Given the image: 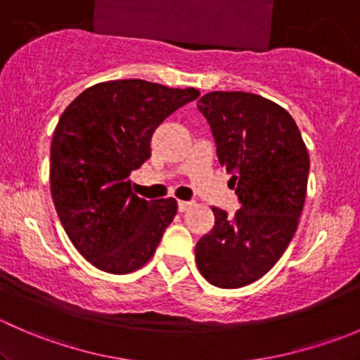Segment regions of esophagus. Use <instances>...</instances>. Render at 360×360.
Segmentation results:
<instances>
[{"label": "esophagus", "mask_w": 360, "mask_h": 360, "mask_svg": "<svg viewBox=\"0 0 360 360\" xmlns=\"http://www.w3.org/2000/svg\"><path fill=\"white\" fill-rule=\"evenodd\" d=\"M191 207H193V203L191 202H184V200L177 202V209H179V212H186V210L191 209Z\"/></svg>", "instance_id": "1"}]
</instances>
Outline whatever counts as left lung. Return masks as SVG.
<instances>
[{
    "instance_id": "left-lung-1",
    "label": "left lung",
    "mask_w": 360,
    "mask_h": 360,
    "mask_svg": "<svg viewBox=\"0 0 360 360\" xmlns=\"http://www.w3.org/2000/svg\"><path fill=\"white\" fill-rule=\"evenodd\" d=\"M230 174L240 209L212 207L214 228L195 248L207 282L237 289L263 277L296 233L307 197L310 157L292 116L249 92H209L198 101Z\"/></svg>"
}]
</instances>
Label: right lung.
<instances>
[{
	"label": "right lung",
	"instance_id": "1",
	"mask_svg": "<svg viewBox=\"0 0 360 360\" xmlns=\"http://www.w3.org/2000/svg\"><path fill=\"white\" fill-rule=\"evenodd\" d=\"M198 96L193 86L112 79L64 110L50 146V191L69 240L99 270L130 274L157 250L177 202L137 197L129 176L151 157L155 129Z\"/></svg>",
	"mask_w": 360,
	"mask_h": 360
}]
</instances>
